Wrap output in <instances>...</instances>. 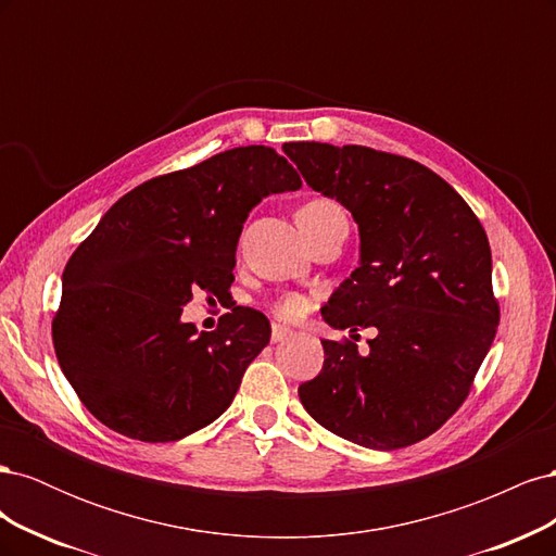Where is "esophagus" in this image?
I'll use <instances>...</instances> for the list:
<instances>
[{"label": "esophagus", "mask_w": 556, "mask_h": 556, "mask_svg": "<svg viewBox=\"0 0 556 556\" xmlns=\"http://www.w3.org/2000/svg\"><path fill=\"white\" fill-rule=\"evenodd\" d=\"M290 336H292V331L288 327H280V325L271 327V341L274 343H282L285 339H290Z\"/></svg>", "instance_id": "obj_1"}]
</instances>
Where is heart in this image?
<instances>
[{
	"mask_svg": "<svg viewBox=\"0 0 556 556\" xmlns=\"http://www.w3.org/2000/svg\"><path fill=\"white\" fill-rule=\"evenodd\" d=\"M333 213H343V211L336 206L331 199H311L296 211V217H313V220H319V217H327ZM306 308H308L306 299L301 294H294V292L278 296L271 304V313L278 319H282V323H292V319H299L306 313Z\"/></svg>",
	"mask_w": 556,
	"mask_h": 556,
	"instance_id": "heart-1",
	"label": "heart"
}]
</instances>
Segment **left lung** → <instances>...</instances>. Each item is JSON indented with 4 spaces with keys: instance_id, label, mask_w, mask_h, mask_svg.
<instances>
[{
    "instance_id": "obj_1",
    "label": "left lung",
    "mask_w": 556,
    "mask_h": 556,
    "mask_svg": "<svg viewBox=\"0 0 556 556\" xmlns=\"http://www.w3.org/2000/svg\"><path fill=\"white\" fill-rule=\"evenodd\" d=\"M313 190L359 225L362 264L323 308L325 323L376 328L369 355L323 341L325 366L299 384L308 415L371 450L439 431L466 401L498 327L486 233L457 190L415 160L366 146H282Z\"/></svg>"
}]
</instances>
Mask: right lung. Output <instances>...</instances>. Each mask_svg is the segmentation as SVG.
<instances>
[{
    "label": "right lung",
    "mask_w": 556,
    "mask_h": 556,
    "mask_svg": "<svg viewBox=\"0 0 556 556\" xmlns=\"http://www.w3.org/2000/svg\"><path fill=\"white\" fill-rule=\"evenodd\" d=\"M299 188L274 148L243 146L150 178L104 213L66 262L53 315L62 374L99 422L169 443L229 408L271 325L237 301L215 331L197 333L180 313L197 290L231 299L250 211Z\"/></svg>",
    "instance_id": "add662e5"
}]
</instances>
